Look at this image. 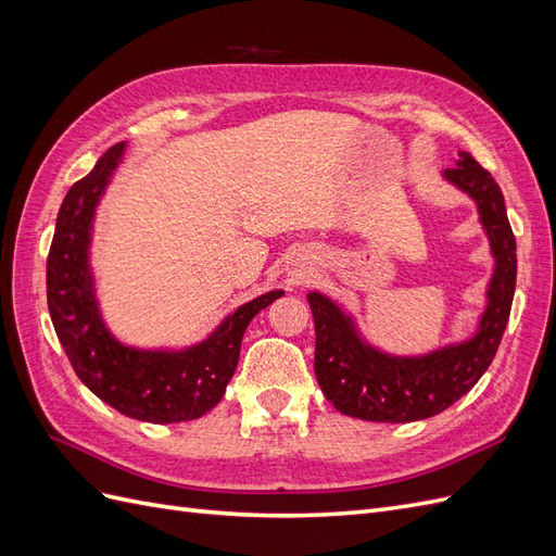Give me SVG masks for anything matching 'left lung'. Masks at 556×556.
Listing matches in <instances>:
<instances>
[{
    "label": "left lung",
    "mask_w": 556,
    "mask_h": 556,
    "mask_svg": "<svg viewBox=\"0 0 556 556\" xmlns=\"http://www.w3.org/2000/svg\"><path fill=\"white\" fill-rule=\"evenodd\" d=\"M443 178L476 201L482 229L490 239L494 274L486 285V306L478 331L427 355L399 357L374 348L339 304L319 292L308 294L315 323V378L327 401L343 415L368 422H415L450 408L490 368L506 331L517 255L506 201L492 174L459 153L457 166Z\"/></svg>",
    "instance_id": "obj_1"
}]
</instances>
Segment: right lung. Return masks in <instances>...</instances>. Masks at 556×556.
<instances>
[{
	"label": "right lung",
	"mask_w": 556,
	"mask_h": 556,
	"mask_svg": "<svg viewBox=\"0 0 556 556\" xmlns=\"http://www.w3.org/2000/svg\"><path fill=\"white\" fill-rule=\"evenodd\" d=\"M123 155L125 143L109 148L62 201L46 266L48 311L76 376L92 394L141 422H188L220 403L237 371L245 327L282 290L248 301L190 348L141 350L117 341L99 311L90 243L99 199Z\"/></svg>",
	"instance_id": "add662e5"
}]
</instances>
